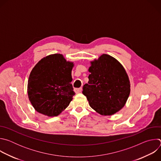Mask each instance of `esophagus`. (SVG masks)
<instances>
[{"mask_svg":"<svg viewBox=\"0 0 161 161\" xmlns=\"http://www.w3.org/2000/svg\"><path fill=\"white\" fill-rule=\"evenodd\" d=\"M74 90H75V93L78 94V93H80L81 92L82 88H76L74 89Z\"/></svg>","mask_w":161,"mask_h":161,"instance_id":"34e87169","label":"esophagus"}]
</instances>
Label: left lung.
<instances>
[{
  "label": "left lung",
  "instance_id": "1",
  "mask_svg": "<svg viewBox=\"0 0 161 161\" xmlns=\"http://www.w3.org/2000/svg\"><path fill=\"white\" fill-rule=\"evenodd\" d=\"M90 64L88 82L83 85L82 93L97 113L112 115L125 106L129 96L127 73L116 58L107 54L101 55Z\"/></svg>",
  "mask_w": 161,
  "mask_h": 161
}]
</instances>
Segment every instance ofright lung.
I'll return each instance as SVG.
<instances>
[{"label": "right lung", "mask_w": 161, "mask_h": 161, "mask_svg": "<svg viewBox=\"0 0 161 161\" xmlns=\"http://www.w3.org/2000/svg\"><path fill=\"white\" fill-rule=\"evenodd\" d=\"M74 64L62 54L48 55L39 60L29 75L27 92L35 110L48 117L60 114L75 95L71 82Z\"/></svg>", "instance_id": "1"}]
</instances>
